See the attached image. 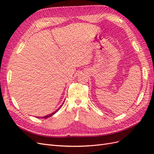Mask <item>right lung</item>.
Returning <instances> with one entry per match:
<instances>
[{
    "label": "right lung",
    "mask_w": 154,
    "mask_h": 154,
    "mask_svg": "<svg viewBox=\"0 0 154 154\" xmlns=\"http://www.w3.org/2000/svg\"><path fill=\"white\" fill-rule=\"evenodd\" d=\"M63 103H63V104H62V105L61 106H60L59 107V108H58V109H57V110H56V111H54V112H53L52 114H49V115H48V116H44V117H42V118H49V117H51V116H53V114H55L56 112H58V110H60V108H61V107L62 106V105H63Z\"/></svg>",
    "instance_id": "add662e5"
}]
</instances>
